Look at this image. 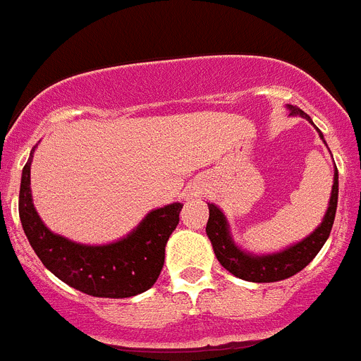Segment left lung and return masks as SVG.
<instances>
[{"mask_svg": "<svg viewBox=\"0 0 361 361\" xmlns=\"http://www.w3.org/2000/svg\"><path fill=\"white\" fill-rule=\"evenodd\" d=\"M289 116L304 117L309 123L314 126L311 117L305 114L304 110L288 104ZM317 128V126H314ZM318 135L325 142L324 135L320 130L317 128ZM338 206V170L334 166V177H333V190H331L329 204H327V212H325L324 219L318 224V228L312 233H309L307 237L302 238L300 242L283 247V250L275 251V253H251V251L242 250L240 245L235 242L229 229V222L226 219L224 212L216 206V204H209V219L208 226H206V235L212 240L213 251H215L216 260L220 266L228 269L231 275L238 276L247 282L257 283H267V282H280L289 276L296 275L298 271L304 269L312 258L317 257L318 251L324 247L325 240L329 238L331 228H333L334 215H336Z\"/></svg>", "mask_w": 361, "mask_h": 361, "instance_id": "left-lung-1", "label": "left lung"}]
</instances>
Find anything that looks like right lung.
I'll return each instance as SVG.
<instances>
[{"mask_svg": "<svg viewBox=\"0 0 361 361\" xmlns=\"http://www.w3.org/2000/svg\"><path fill=\"white\" fill-rule=\"evenodd\" d=\"M34 149L21 173L19 219L43 266L70 288L97 298H130L148 291L161 275L166 242L177 228L183 204L152 209L126 237L110 244L70 240L47 228L34 208L30 190Z\"/></svg>", "mask_w": 361, "mask_h": 361, "instance_id": "obj_1", "label": "right lung"}]
</instances>
